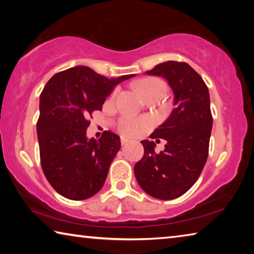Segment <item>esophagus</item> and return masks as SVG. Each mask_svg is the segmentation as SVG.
Here are the masks:
<instances>
[{"label":"esophagus","instance_id":"esophagus-1","mask_svg":"<svg viewBox=\"0 0 254 254\" xmlns=\"http://www.w3.org/2000/svg\"><path fill=\"white\" fill-rule=\"evenodd\" d=\"M131 141L128 140V139H127V137H124V136H121V144L122 145H126V144H127V143H130Z\"/></svg>","mask_w":254,"mask_h":254}]
</instances>
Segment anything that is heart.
<instances>
[{"label": "heart", "mask_w": 254, "mask_h": 254, "mask_svg": "<svg viewBox=\"0 0 254 254\" xmlns=\"http://www.w3.org/2000/svg\"><path fill=\"white\" fill-rule=\"evenodd\" d=\"M137 88H139V91L145 98H148L149 96L154 95V94H165L166 84L161 79L154 78V77H149V78L140 80L139 84H137ZM118 94L119 89H114L111 94L112 100L117 98ZM151 120L148 118L136 119L131 117H124L119 121L118 128L124 135L137 136L147 131L151 127Z\"/></svg>", "instance_id": "heart-1"}]
</instances>
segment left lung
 Segmentation results:
<instances>
[{
	"instance_id": "1",
	"label": "left lung",
	"mask_w": 254,
	"mask_h": 254,
	"mask_svg": "<svg viewBox=\"0 0 254 254\" xmlns=\"http://www.w3.org/2000/svg\"><path fill=\"white\" fill-rule=\"evenodd\" d=\"M148 75L168 80L175 95L169 119L150 137L167 141L157 153L153 141L143 140L144 154L134 166L137 184L154 198L168 200L184 195L203 171L208 157L213 117L209 93L198 72L184 62L159 64Z\"/></svg>"
}]
</instances>
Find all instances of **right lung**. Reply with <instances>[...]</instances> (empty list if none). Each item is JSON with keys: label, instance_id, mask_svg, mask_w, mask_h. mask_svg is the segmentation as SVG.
Returning <instances> with one entry per match:
<instances>
[{"label": "right lung", "instance_id": "add662e5", "mask_svg": "<svg viewBox=\"0 0 254 254\" xmlns=\"http://www.w3.org/2000/svg\"><path fill=\"white\" fill-rule=\"evenodd\" d=\"M134 75L109 79L86 66L54 75L40 94L37 122L40 162L47 180L68 199H87L100 191L121 141L111 131L86 137L94 111H102L115 85Z\"/></svg>", "mask_w": 254, "mask_h": 254}]
</instances>
